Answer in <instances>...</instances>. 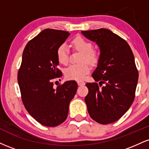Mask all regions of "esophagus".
Listing matches in <instances>:
<instances>
[{
  "mask_svg": "<svg viewBox=\"0 0 149 149\" xmlns=\"http://www.w3.org/2000/svg\"><path fill=\"white\" fill-rule=\"evenodd\" d=\"M85 84V83L84 81H83V80H78V85H79V86H82V85H84Z\"/></svg>",
  "mask_w": 149,
  "mask_h": 149,
  "instance_id": "1",
  "label": "esophagus"
}]
</instances>
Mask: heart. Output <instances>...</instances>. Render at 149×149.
Listing matches in <instances>:
<instances>
[{"mask_svg":"<svg viewBox=\"0 0 149 149\" xmlns=\"http://www.w3.org/2000/svg\"><path fill=\"white\" fill-rule=\"evenodd\" d=\"M71 46L76 51L81 52L79 61L80 64H71L64 70V75L68 79L82 80L90 73V64L95 66L100 61V52L92 48V44L81 36H77L71 42ZM57 61L59 64L66 65L69 63V49L66 45L62 44L58 47L56 52Z\"/></svg>","mask_w":149,"mask_h":149,"instance_id":"heart-1","label":"heart"}]
</instances>
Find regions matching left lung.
Wrapping results in <instances>:
<instances>
[{
  "instance_id": "obj_1",
  "label": "left lung",
  "mask_w": 149,
  "mask_h": 149,
  "mask_svg": "<svg viewBox=\"0 0 149 149\" xmlns=\"http://www.w3.org/2000/svg\"><path fill=\"white\" fill-rule=\"evenodd\" d=\"M82 33L96 42L101 50L98 66L92 75L96 82L86 83L89 92L85 101L88 113L98 123H112L134 102L139 78L134 54L126 40L111 31L100 29Z\"/></svg>"
}]
</instances>
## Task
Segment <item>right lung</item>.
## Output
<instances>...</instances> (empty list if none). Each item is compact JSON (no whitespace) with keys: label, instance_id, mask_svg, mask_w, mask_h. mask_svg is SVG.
<instances>
[{"label":"right lung","instance_id":"obj_1","mask_svg":"<svg viewBox=\"0 0 149 149\" xmlns=\"http://www.w3.org/2000/svg\"><path fill=\"white\" fill-rule=\"evenodd\" d=\"M69 35L64 31H42L26 44L18 70V84L25 109L39 123L47 127L64 122L78 88L75 80L53 87V80L62 76L57 68L56 52Z\"/></svg>","mask_w":149,"mask_h":149}]
</instances>
